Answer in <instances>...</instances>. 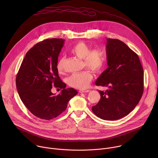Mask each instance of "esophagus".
<instances>
[{
  "label": "esophagus",
  "mask_w": 158,
  "mask_h": 158,
  "mask_svg": "<svg viewBox=\"0 0 158 158\" xmlns=\"http://www.w3.org/2000/svg\"><path fill=\"white\" fill-rule=\"evenodd\" d=\"M90 91L89 90H87V89H80L79 90V93H89Z\"/></svg>",
  "instance_id": "1"
}]
</instances>
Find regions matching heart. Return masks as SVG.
I'll return each mask as SVG.
<instances>
[{"label": "heart", "mask_w": 158, "mask_h": 158, "mask_svg": "<svg viewBox=\"0 0 158 158\" xmlns=\"http://www.w3.org/2000/svg\"><path fill=\"white\" fill-rule=\"evenodd\" d=\"M70 52L76 57L83 59L84 66H85L94 73H99L102 69L105 63V56L99 49L91 48L84 42H79L71 49ZM65 58H60L57 63L56 68L59 73L64 69ZM93 79V75L89 70L75 73L67 79L68 84L74 88L84 89L87 88Z\"/></svg>", "instance_id": "heart-1"}]
</instances>
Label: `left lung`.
Listing matches in <instances>:
<instances>
[{"instance_id": "left-lung-1", "label": "left lung", "mask_w": 158, "mask_h": 158, "mask_svg": "<svg viewBox=\"0 0 158 158\" xmlns=\"http://www.w3.org/2000/svg\"><path fill=\"white\" fill-rule=\"evenodd\" d=\"M107 68L96 80V85L107 87L99 91L101 99L92 110L104 120L121 119L139 103L144 89V72L138 56L123 42L107 39Z\"/></svg>"}]
</instances>
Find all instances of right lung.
Wrapping results in <instances>:
<instances>
[{
	"label": "right lung",
	"instance_id": "1",
	"mask_svg": "<svg viewBox=\"0 0 158 158\" xmlns=\"http://www.w3.org/2000/svg\"><path fill=\"white\" fill-rule=\"evenodd\" d=\"M64 41L54 38L36 44L26 53L16 76L21 101L32 114L42 119L50 120L58 116L77 94L73 88H65L56 68ZM53 86L62 89L57 96L51 92Z\"/></svg>",
	"mask_w": 158,
	"mask_h": 158
}]
</instances>
